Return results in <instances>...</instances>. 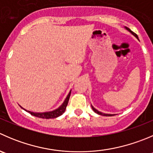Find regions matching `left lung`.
Wrapping results in <instances>:
<instances>
[{"label":"left lung","mask_w":153,"mask_h":153,"mask_svg":"<svg viewBox=\"0 0 153 153\" xmlns=\"http://www.w3.org/2000/svg\"><path fill=\"white\" fill-rule=\"evenodd\" d=\"M125 28H126V30H127L128 31V32H130L131 33V34H132L133 36H135L136 38H137V39H138V36H137V35L136 33H134V32H132V31L131 30L129 29V28H128L127 27H125ZM91 107H92V109L93 110V111H94L95 113H96V114H99V115H102V116H106V117H111V116H114V115H115V114H105V113H102V112H101V111H98V110H96V108H94V107L93 106V105H91Z\"/></svg>","instance_id":"8db88e82"}]
</instances>
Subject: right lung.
<instances>
[{
	"instance_id": "add662e5",
	"label": "right lung",
	"mask_w": 153,
	"mask_h": 153,
	"mask_svg": "<svg viewBox=\"0 0 153 153\" xmlns=\"http://www.w3.org/2000/svg\"><path fill=\"white\" fill-rule=\"evenodd\" d=\"M70 94L71 90L69 91V94L67 95V96H66V98L65 99L64 102L62 103V105H60V107H58L57 109L53 110V111H47V112H33V111H27V110L25 109V108H22V106L21 107H22V109H24L25 111H27V112H29L31 115H33V116L34 117H37L39 118H42V119H53V118H57L58 117H60V115H62V114L65 112V111H66V106H67L68 102H69V97H70Z\"/></svg>"
}]
</instances>
